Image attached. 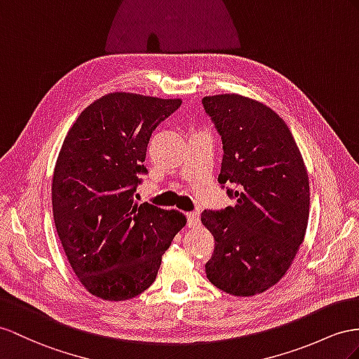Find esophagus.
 Listing matches in <instances>:
<instances>
[{
    "mask_svg": "<svg viewBox=\"0 0 359 359\" xmlns=\"http://www.w3.org/2000/svg\"><path fill=\"white\" fill-rule=\"evenodd\" d=\"M200 224V212L194 210V212L188 214V226L189 227H197Z\"/></svg>",
    "mask_w": 359,
    "mask_h": 359,
    "instance_id": "34e87169",
    "label": "esophagus"
}]
</instances>
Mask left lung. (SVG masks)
I'll use <instances>...</instances> for the list:
<instances>
[{"mask_svg": "<svg viewBox=\"0 0 359 359\" xmlns=\"http://www.w3.org/2000/svg\"><path fill=\"white\" fill-rule=\"evenodd\" d=\"M201 103L223 141L218 182L235 200L201 214L215 240L206 276L232 296H255L283 278L303 243L308 172L288 126L269 106L238 94Z\"/></svg>", "mask_w": 359, "mask_h": 359, "instance_id": "left-lung-1", "label": "left lung"}]
</instances>
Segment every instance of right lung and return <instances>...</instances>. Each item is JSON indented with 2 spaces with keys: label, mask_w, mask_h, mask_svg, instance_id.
Masks as SVG:
<instances>
[{
  "label": "right lung",
  "mask_w": 359,
  "mask_h": 359,
  "mask_svg": "<svg viewBox=\"0 0 359 359\" xmlns=\"http://www.w3.org/2000/svg\"><path fill=\"white\" fill-rule=\"evenodd\" d=\"M182 100L114 92L79 115L53 174L54 224L72 270L109 302L136 297L154 282L185 214L137 205L147 145Z\"/></svg>",
  "instance_id": "right-lung-1"
}]
</instances>
